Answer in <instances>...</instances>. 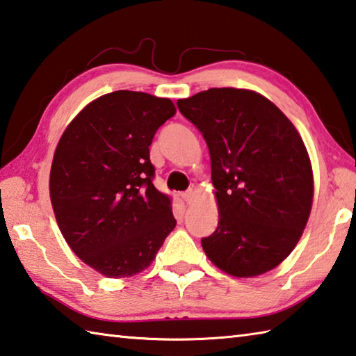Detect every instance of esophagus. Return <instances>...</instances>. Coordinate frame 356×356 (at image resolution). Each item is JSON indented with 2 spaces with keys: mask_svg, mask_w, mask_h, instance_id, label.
Segmentation results:
<instances>
[{
  "mask_svg": "<svg viewBox=\"0 0 356 356\" xmlns=\"http://www.w3.org/2000/svg\"><path fill=\"white\" fill-rule=\"evenodd\" d=\"M180 196H182V199L185 200V202H186V204H190V202H191V200H193V199H195V191H193V190H188V191H185V193H182V195H180Z\"/></svg>",
  "mask_w": 356,
  "mask_h": 356,
  "instance_id": "1",
  "label": "esophagus"
}]
</instances>
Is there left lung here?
<instances>
[{"instance_id":"obj_1","label":"left lung","mask_w":356,"mask_h":356,"mask_svg":"<svg viewBox=\"0 0 356 356\" xmlns=\"http://www.w3.org/2000/svg\"><path fill=\"white\" fill-rule=\"evenodd\" d=\"M177 107L210 152L219 221L200 240L207 257L234 277L279 266L299 243L313 202L312 163L299 132L250 90L210 88Z\"/></svg>"}]
</instances>
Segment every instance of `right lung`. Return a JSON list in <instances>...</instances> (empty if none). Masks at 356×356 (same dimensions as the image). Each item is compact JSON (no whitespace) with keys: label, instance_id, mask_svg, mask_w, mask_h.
Instances as JSON below:
<instances>
[{"label":"right lung","instance_id":"right-lung-1","mask_svg":"<svg viewBox=\"0 0 356 356\" xmlns=\"http://www.w3.org/2000/svg\"><path fill=\"white\" fill-rule=\"evenodd\" d=\"M176 115L171 99L118 90L70 122L56 147L49 195L71 250L99 274H138L176 227L171 199L154 186L149 146Z\"/></svg>","mask_w":356,"mask_h":356}]
</instances>
